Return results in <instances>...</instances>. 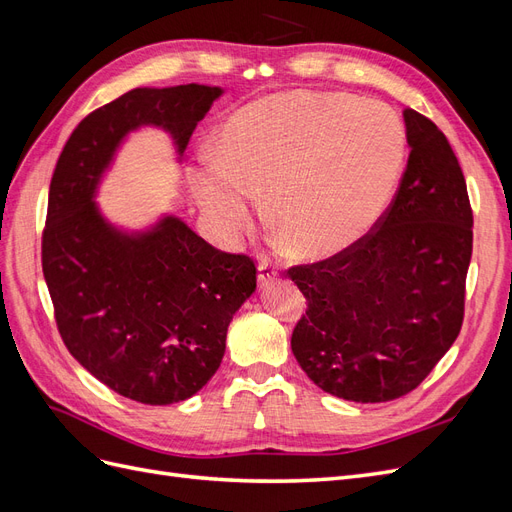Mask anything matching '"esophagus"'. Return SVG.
Wrapping results in <instances>:
<instances>
[{"label":"esophagus","instance_id":"esophagus-1","mask_svg":"<svg viewBox=\"0 0 512 512\" xmlns=\"http://www.w3.org/2000/svg\"><path fill=\"white\" fill-rule=\"evenodd\" d=\"M275 280H277V269H275L273 262L269 258H260V262H258V284L265 288Z\"/></svg>","mask_w":512,"mask_h":512}]
</instances>
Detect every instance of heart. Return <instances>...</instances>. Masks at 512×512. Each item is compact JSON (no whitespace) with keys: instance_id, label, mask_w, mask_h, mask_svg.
I'll return each instance as SVG.
<instances>
[{"instance_id":"1","label":"heart","mask_w":512,"mask_h":512,"mask_svg":"<svg viewBox=\"0 0 512 512\" xmlns=\"http://www.w3.org/2000/svg\"><path fill=\"white\" fill-rule=\"evenodd\" d=\"M406 160L399 117L374 100L292 91L243 106L222 151L200 160L194 198L222 239L252 226L269 192L273 224L301 256L361 241L389 207Z\"/></svg>"}]
</instances>
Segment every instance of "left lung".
<instances>
[{
  "label": "left lung",
  "instance_id": "1",
  "mask_svg": "<svg viewBox=\"0 0 512 512\" xmlns=\"http://www.w3.org/2000/svg\"><path fill=\"white\" fill-rule=\"evenodd\" d=\"M406 173L378 230L288 275L307 299L292 354L324 393L380 404L410 393L453 346L472 258V209L438 126L404 111Z\"/></svg>",
  "mask_w": 512,
  "mask_h": 512
}]
</instances>
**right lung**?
Listing matches in <instances>:
<instances>
[{"mask_svg": "<svg viewBox=\"0 0 512 512\" xmlns=\"http://www.w3.org/2000/svg\"><path fill=\"white\" fill-rule=\"evenodd\" d=\"M222 94L198 83L136 87L76 126L51 179L42 271L61 339L91 376L138 404H177L211 380L228 324L256 290V267L215 250L173 213L128 228L96 198L138 130L166 132L181 164Z\"/></svg>", "mask_w": 512, "mask_h": 512, "instance_id": "obj_1", "label": "right lung"}]
</instances>
